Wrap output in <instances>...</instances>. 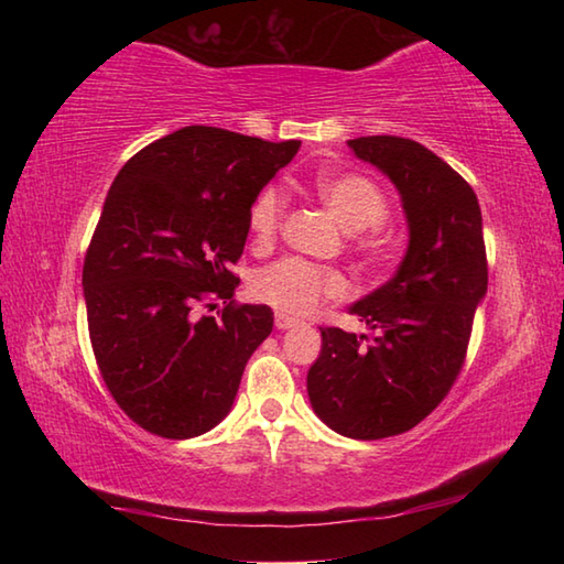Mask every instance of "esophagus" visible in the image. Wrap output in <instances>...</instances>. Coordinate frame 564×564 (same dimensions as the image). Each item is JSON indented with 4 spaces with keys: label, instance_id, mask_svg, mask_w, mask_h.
<instances>
[{
    "label": "esophagus",
    "instance_id": "obj_1",
    "mask_svg": "<svg viewBox=\"0 0 564 564\" xmlns=\"http://www.w3.org/2000/svg\"><path fill=\"white\" fill-rule=\"evenodd\" d=\"M273 323H275V328H279V330H289V328H293V326H295V323H299V318L285 316V313H275Z\"/></svg>",
    "mask_w": 564,
    "mask_h": 564
}]
</instances>
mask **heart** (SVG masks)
<instances>
[{
	"label": "heart",
	"mask_w": 564,
	"mask_h": 564,
	"mask_svg": "<svg viewBox=\"0 0 564 564\" xmlns=\"http://www.w3.org/2000/svg\"><path fill=\"white\" fill-rule=\"evenodd\" d=\"M313 191L333 218L352 231V251L376 263L383 253L378 228L388 218V198L373 178L356 171H321L313 178ZM285 216V198L279 188H263L248 212L253 248H269L281 234ZM369 231L366 232L365 228ZM360 230V235L355 231ZM251 291L256 301L271 305L279 313L305 316L323 301L340 299L346 293V279L338 271L313 265L303 259H283L256 273Z\"/></svg>",
	"instance_id": "1"
}]
</instances>
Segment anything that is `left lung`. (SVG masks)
Masks as SVG:
<instances>
[{
    "instance_id": "obj_1",
    "label": "left lung",
    "mask_w": 564,
    "mask_h": 564,
    "mask_svg": "<svg viewBox=\"0 0 564 564\" xmlns=\"http://www.w3.org/2000/svg\"><path fill=\"white\" fill-rule=\"evenodd\" d=\"M348 147L400 191L410 243L393 279L350 305L373 338L321 328L308 398L336 433L380 441L415 427L451 393L488 291V256L475 191L441 156L403 137Z\"/></svg>"
}]
</instances>
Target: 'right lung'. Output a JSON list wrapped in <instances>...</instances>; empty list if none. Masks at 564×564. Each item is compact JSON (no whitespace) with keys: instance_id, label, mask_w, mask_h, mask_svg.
Segmentation results:
<instances>
[{"instance_id":"add662e5","label":"right lung","mask_w":564,"mask_h":564,"mask_svg":"<svg viewBox=\"0 0 564 564\" xmlns=\"http://www.w3.org/2000/svg\"><path fill=\"white\" fill-rule=\"evenodd\" d=\"M301 141L184 127L133 154L113 178L84 259V301L99 373L133 423L196 437L234 405L269 305L236 303L248 212ZM225 308L218 317L198 314Z\"/></svg>"}]
</instances>
